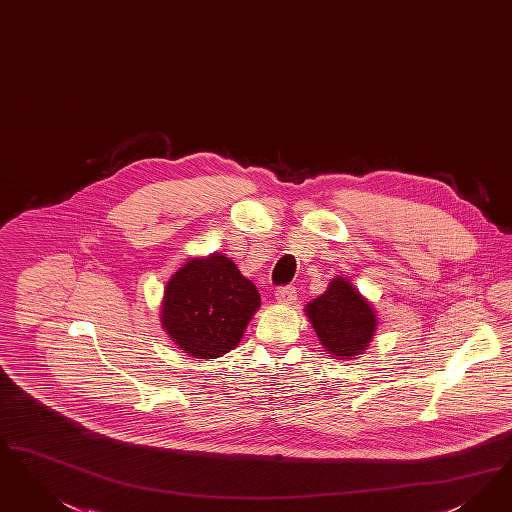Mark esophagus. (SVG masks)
<instances>
[{"mask_svg":"<svg viewBox=\"0 0 512 512\" xmlns=\"http://www.w3.org/2000/svg\"><path fill=\"white\" fill-rule=\"evenodd\" d=\"M276 301L278 303H293L295 299H297V291H295V287L291 286H284V287H278L276 289Z\"/></svg>","mask_w":512,"mask_h":512,"instance_id":"esophagus-1","label":"esophagus"}]
</instances>
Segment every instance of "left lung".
Segmentation results:
<instances>
[{
    "instance_id": "left-lung-1",
    "label": "left lung",
    "mask_w": 512,
    "mask_h": 512,
    "mask_svg": "<svg viewBox=\"0 0 512 512\" xmlns=\"http://www.w3.org/2000/svg\"><path fill=\"white\" fill-rule=\"evenodd\" d=\"M305 310L324 348L339 358L360 354L377 328L371 305L343 278H335Z\"/></svg>"
}]
</instances>
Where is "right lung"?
I'll list each match as a JSON object with an SVG mask.
<instances>
[{"mask_svg":"<svg viewBox=\"0 0 512 512\" xmlns=\"http://www.w3.org/2000/svg\"><path fill=\"white\" fill-rule=\"evenodd\" d=\"M261 305L257 287L225 255L192 259L167 282L162 324L194 358H219L236 347Z\"/></svg>","mask_w":512,"mask_h":512,"instance_id":"obj_1","label":"right lung"}]
</instances>
